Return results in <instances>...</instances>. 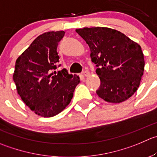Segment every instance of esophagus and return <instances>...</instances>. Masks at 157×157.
I'll return each mask as SVG.
<instances>
[{
    "mask_svg": "<svg viewBox=\"0 0 157 157\" xmlns=\"http://www.w3.org/2000/svg\"><path fill=\"white\" fill-rule=\"evenodd\" d=\"M82 74H83V75L85 76V77H88V76L90 74V71H88V70H85V71H83V73H82Z\"/></svg>",
    "mask_w": 157,
    "mask_h": 157,
    "instance_id": "esophagus-1",
    "label": "esophagus"
}]
</instances>
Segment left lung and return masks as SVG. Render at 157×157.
I'll return each instance as SVG.
<instances>
[{
    "mask_svg": "<svg viewBox=\"0 0 157 157\" xmlns=\"http://www.w3.org/2000/svg\"><path fill=\"white\" fill-rule=\"evenodd\" d=\"M76 32L90 49V57L100 79L97 94L109 103L130 98L140 83L144 71L141 47L124 33L108 27H84Z\"/></svg>",
    "mask_w": 157,
    "mask_h": 157,
    "instance_id": "obj_1",
    "label": "left lung"
}]
</instances>
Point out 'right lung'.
I'll return each mask as SVG.
<instances>
[{
	"mask_svg": "<svg viewBox=\"0 0 157 157\" xmlns=\"http://www.w3.org/2000/svg\"><path fill=\"white\" fill-rule=\"evenodd\" d=\"M64 33L61 30L40 34L15 63L13 78L17 94L40 117H54L63 110L80 83L79 76L69 74L66 69L54 71L60 62L57 45Z\"/></svg>",
	"mask_w": 157,
	"mask_h": 157,
	"instance_id": "add662e5",
	"label": "right lung"
}]
</instances>
